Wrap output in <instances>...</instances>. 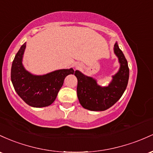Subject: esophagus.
I'll return each mask as SVG.
<instances>
[{
	"label": "esophagus",
	"instance_id": "1",
	"mask_svg": "<svg viewBox=\"0 0 153 153\" xmlns=\"http://www.w3.org/2000/svg\"><path fill=\"white\" fill-rule=\"evenodd\" d=\"M80 67H81V65H80L79 63H76V64L75 65V68H79Z\"/></svg>",
	"mask_w": 153,
	"mask_h": 153
}]
</instances>
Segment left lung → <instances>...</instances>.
Returning <instances> with one entry per match:
<instances>
[{
    "instance_id": "8db88e82",
    "label": "left lung",
    "mask_w": 153,
    "mask_h": 153,
    "mask_svg": "<svg viewBox=\"0 0 153 153\" xmlns=\"http://www.w3.org/2000/svg\"><path fill=\"white\" fill-rule=\"evenodd\" d=\"M114 53L117 56L120 67L112 76V80L105 87L97 84L92 76H86L81 71H75L77 78V97L84 108L92 111L108 109L121 98L128 85L129 69L128 63L117 42L114 45Z\"/></svg>"
}]
</instances>
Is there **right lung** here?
I'll return each instance as SVG.
<instances>
[{
  "instance_id": "add662e5",
  "label": "right lung",
  "mask_w": 153,
  "mask_h": 153,
  "mask_svg": "<svg viewBox=\"0 0 153 153\" xmlns=\"http://www.w3.org/2000/svg\"><path fill=\"white\" fill-rule=\"evenodd\" d=\"M25 48L26 42L21 46L12 63L11 78L14 90L32 107L48 106L56 100L66 76L74 74V71L71 68L56 70L43 75L33 74L22 63Z\"/></svg>"
}]
</instances>
